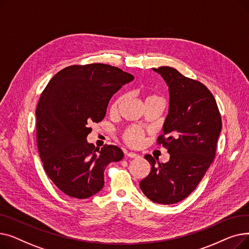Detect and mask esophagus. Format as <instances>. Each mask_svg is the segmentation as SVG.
<instances>
[{
  "instance_id": "1",
  "label": "esophagus",
  "mask_w": 249,
  "mask_h": 249,
  "mask_svg": "<svg viewBox=\"0 0 249 249\" xmlns=\"http://www.w3.org/2000/svg\"><path fill=\"white\" fill-rule=\"evenodd\" d=\"M126 155L128 156V158H130V159L139 158V155L137 153H134V152H126Z\"/></svg>"
}]
</instances>
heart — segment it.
Returning <instances> with one entry per match:
<instances>
[{"instance_id": "obj_1", "label": "heart", "mask_w": 249, "mask_h": 249, "mask_svg": "<svg viewBox=\"0 0 249 249\" xmlns=\"http://www.w3.org/2000/svg\"><path fill=\"white\" fill-rule=\"evenodd\" d=\"M153 98H156V96H147L145 98V102L148 100H151ZM123 97H119L117 98L111 106V112L112 113H116L119 109L120 105L122 103ZM123 139L125 141L126 144H128L129 146L132 147H138L140 145H142V143L144 142V132L142 130L136 126H131L127 128L124 133H123Z\"/></svg>"}]
</instances>
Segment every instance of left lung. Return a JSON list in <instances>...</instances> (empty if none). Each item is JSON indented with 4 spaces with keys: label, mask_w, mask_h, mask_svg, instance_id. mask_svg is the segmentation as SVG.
<instances>
[{
    "label": "left lung",
    "mask_w": 249,
    "mask_h": 249,
    "mask_svg": "<svg viewBox=\"0 0 249 249\" xmlns=\"http://www.w3.org/2000/svg\"><path fill=\"white\" fill-rule=\"evenodd\" d=\"M153 71L168 86L169 109L158 143L167 149L169 160L156 165L146 154L151 169L139 185L152 202L171 205L186 199L213 162L222 120L215 98L205 85L169 67Z\"/></svg>",
    "instance_id": "left-lung-1"
}]
</instances>
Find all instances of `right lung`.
<instances>
[{"instance_id": "1", "label": "right lung", "mask_w": 249, "mask_h": 249, "mask_svg": "<svg viewBox=\"0 0 249 249\" xmlns=\"http://www.w3.org/2000/svg\"><path fill=\"white\" fill-rule=\"evenodd\" d=\"M134 76L104 63L71 65L58 71L36 108V139L45 173L65 195L87 199L104 187V172L123 151L87 141L90 125L106 115L110 99Z\"/></svg>"}]
</instances>
